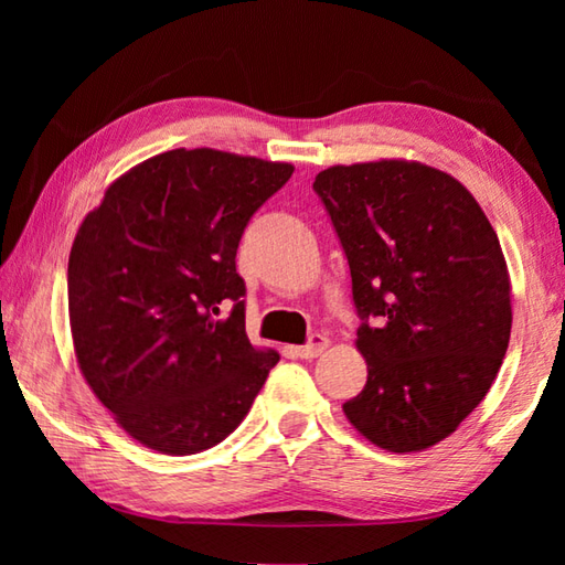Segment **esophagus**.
I'll return each instance as SVG.
<instances>
[{"instance_id": "34e87169", "label": "esophagus", "mask_w": 565, "mask_h": 565, "mask_svg": "<svg viewBox=\"0 0 565 565\" xmlns=\"http://www.w3.org/2000/svg\"><path fill=\"white\" fill-rule=\"evenodd\" d=\"M328 344H330L328 338H322V334H313L308 344L294 347V352H296V356H301V359H316L328 350Z\"/></svg>"}]
</instances>
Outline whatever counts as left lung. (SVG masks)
<instances>
[{
    "label": "left lung",
    "instance_id": "left-lung-1",
    "mask_svg": "<svg viewBox=\"0 0 565 565\" xmlns=\"http://www.w3.org/2000/svg\"><path fill=\"white\" fill-rule=\"evenodd\" d=\"M313 189L350 262L366 386L342 411L376 447L447 439L493 386L512 286L493 225L459 179L411 160L334 164Z\"/></svg>",
    "mask_w": 565,
    "mask_h": 565
}]
</instances>
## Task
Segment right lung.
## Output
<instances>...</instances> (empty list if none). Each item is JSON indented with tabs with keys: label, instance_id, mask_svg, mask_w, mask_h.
Masks as SVG:
<instances>
[{
	"label": "right lung",
	"instance_id": "obj_1",
	"mask_svg": "<svg viewBox=\"0 0 565 565\" xmlns=\"http://www.w3.org/2000/svg\"><path fill=\"white\" fill-rule=\"evenodd\" d=\"M291 174L289 162L177 148L118 177L82 221L67 264L75 356L142 447H215L279 362L247 340L235 255L252 215Z\"/></svg>",
	"mask_w": 565,
	"mask_h": 565
}]
</instances>
